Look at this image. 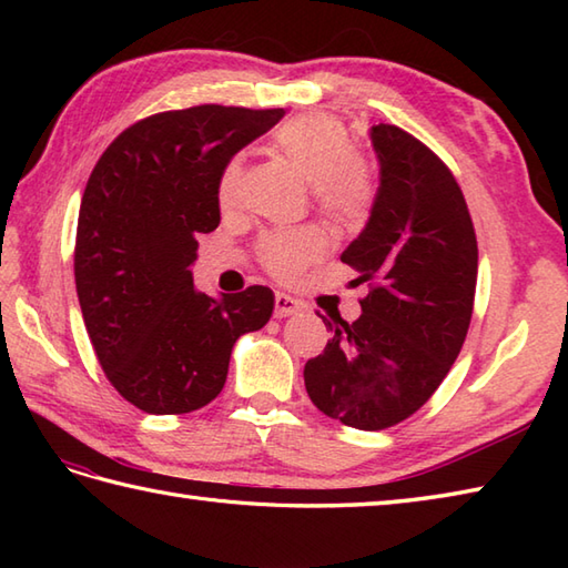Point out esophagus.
Here are the masks:
<instances>
[{"label":"esophagus","instance_id":"34e87169","mask_svg":"<svg viewBox=\"0 0 568 568\" xmlns=\"http://www.w3.org/2000/svg\"><path fill=\"white\" fill-rule=\"evenodd\" d=\"M303 310H305L303 300H297L287 293H275V317H291Z\"/></svg>","mask_w":568,"mask_h":568}]
</instances>
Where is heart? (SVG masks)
<instances>
[{"instance_id": "1", "label": "heart", "mask_w": 568, "mask_h": 568, "mask_svg": "<svg viewBox=\"0 0 568 568\" xmlns=\"http://www.w3.org/2000/svg\"><path fill=\"white\" fill-rule=\"evenodd\" d=\"M271 146L312 183L320 212L334 226L356 232L368 222L378 200V175L371 161L356 151L342 119L322 112L293 116L273 131ZM244 175V155L236 153L222 165L216 178V200L224 210L239 204ZM324 251L327 234L312 224L275 229L258 241V261L277 277H295Z\"/></svg>"}]
</instances>
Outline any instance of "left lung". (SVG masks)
I'll return each mask as SVG.
<instances>
[{"instance_id":"8db88e82","label":"left lung","mask_w":568,"mask_h":568,"mask_svg":"<svg viewBox=\"0 0 568 568\" xmlns=\"http://www.w3.org/2000/svg\"><path fill=\"white\" fill-rule=\"evenodd\" d=\"M381 187L371 220L342 261L368 283L361 317L327 320L332 339L305 364L310 400L356 429L415 415L466 342L478 244L468 204L437 153L395 124L371 129Z\"/></svg>"}]
</instances>
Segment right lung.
Listing matches in <instances>:
<instances>
[{
    "mask_svg": "<svg viewBox=\"0 0 568 568\" xmlns=\"http://www.w3.org/2000/svg\"><path fill=\"white\" fill-rule=\"evenodd\" d=\"M283 110L200 104L119 134L92 168L75 236V287L106 381L149 415H185L222 393L241 334L273 315L251 285L214 300L192 285L197 236L220 226L222 165Z\"/></svg>",
    "mask_w": 568,
    "mask_h": 568,
    "instance_id": "obj_1",
    "label": "right lung"
}]
</instances>
